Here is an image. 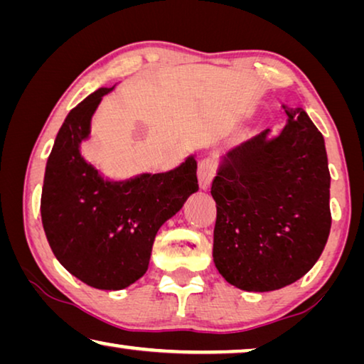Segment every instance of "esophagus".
Segmentation results:
<instances>
[{
    "mask_svg": "<svg viewBox=\"0 0 364 364\" xmlns=\"http://www.w3.org/2000/svg\"><path fill=\"white\" fill-rule=\"evenodd\" d=\"M215 176V161L212 159H204L199 161L198 166V180H199V186L203 189L209 188L210 181Z\"/></svg>",
    "mask_w": 364,
    "mask_h": 364,
    "instance_id": "esophagus-1",
    "label": "esophagus"
}]
</instances>
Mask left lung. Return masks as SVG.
Instances as JSON below:
<instances>
[{
    "label": "left lung",
    "instance_id": "obj_1",
    "mask_svg": "<svg viewBox=\"0 0 364 364\" xmlns=\"http://www.w3.org/2000/svg\"><path fill=\"white\" fill-rule=\"evenodd\" d=\"M230 151L210 194L217 204L213 262L245 291H274L308 274L331 232L324 137L303 108Z\"/></svg>",
    "mask_w": 364,
    "mask_h": 364
}]
</instances>
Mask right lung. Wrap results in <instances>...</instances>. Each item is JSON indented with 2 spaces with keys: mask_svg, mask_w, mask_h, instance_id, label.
Listing matches in <instances>:
<instances>
[{
  "mask_svg": "<svg viewBox=\"0 0 364 364\" xmlns=\"http://www.w3.org/2000/svg\"><path fill=\"white\" fill-rule=\"evenodd\" d=\"M113 89L95 90L68 113L47 160L40 200L55 257L99 290H123L146 274L159 228L199 189L194 155L170 171L121 181L103 178L82 157L92 117Z\"/></svg>",
  "mask_w": 364,
  "mask_h": 364,
  "instance_id": "1",
  "label": "right lung"
}]
</instances>
